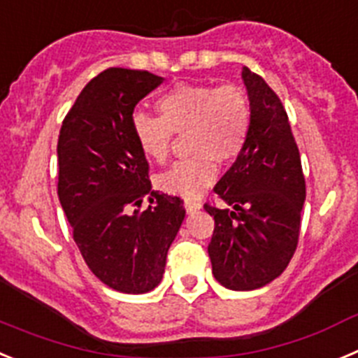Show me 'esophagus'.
Returning a JSON list of instances; mask_svg holds the SVG:
<instances>
[{
    "label": "esophagus",
    "mask_w": 358,
    "mask_h": 358,
    "mask_svg": "<svg viewBox=\"0 0 358 358\" xmlns=\"http://www.w3.org/2000/svg\"><path fill=\"white\" fill-rule=\"evenodd\" d=\"M183 207H185V210L189 212V214H194V212H198L199 208H201V203L196 201V199H185V201H183Z\"/></svg>",
    "instance_id": "obj_1"
}]
</instances>
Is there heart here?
Wrapping results in <instances>:
<instances>
[{"mask_svg":"<svg viewBox=\"0 0 358 358\" xmlns=\"http://www.w3.org/2000/svg\"><path fill=\"white\" fill-rule=\"evenodd\" d=\"M157 110L159 117L137 114L131 121V131L144 155L153 162H167L173 134L187 130V146L194 153L159 176V185L173 194H201L217 178V162H235L246 148L251 105L241 87L182 83L157 99Z\"/></svg>","mask_w":358,"mask_h":358,"instance_id":"b5f03b06","label":"heart"}]
</instances>
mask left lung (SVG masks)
Masks as SVG:
<instances>
[{
  "instance_id": "obj_1",
  "label": "left lung",
  "mask_w": 358,
  "mask_h": 358,
  "mask_svg": "<svg viewBox=\"0 0 358 358\" xmlns=\"http://www.w3.org/2000/svg\"><path fill=\"white\" fill-rule=\"evenodd\" d=\"M251 105L244 151L214 187L230 208L205 203L214 217L212 273L231 291L267 285L289 266L299 237L305 176L287 112L262 76L243 71Z\"/></svg>"
}]
</instances>
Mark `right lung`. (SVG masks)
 <instances>
[{"instance_id":"obj_1","label":"right lung","mask_w":358,"mask_h":358,"mask_svg":"<svg viewBox=\"0 0 358 358\" xmlns=\"http://www.w3.org/2000/svg\"><path fill=\"white\" fill-rule=\"evenodd\" d=\"M110 67L83 87L59 135V199L83 260L127 294L157 287L185 217L183 199L151 191L150 164L131 131L135 105L162 83ZM148 196L150 205L140 210Z\"/></svg>"}]
</instances>
